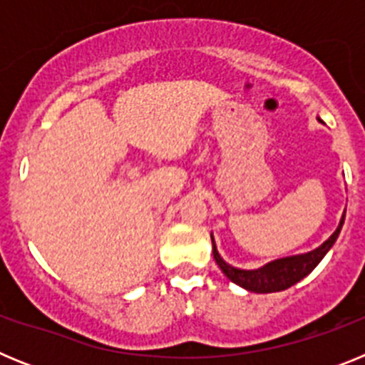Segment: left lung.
Segmentation results:
<instances>
[{"label":"left lung","mask_w":365,"mask_h":365,"mask_svg":"<svg viewBox=\"0 0 365 365\" xmlns=\"http://www.w3.org/2000/svg\"><path fill=\"white\" fill-rule=\"evenodd\" d=\"M344 219L346 214L341 217L340 225L334 230V234L325 241L322 247H318L316 250L307 254H302V256H292V257H283V259L272 261L269 265H265L263 269L257 270H241L230 267L227 261L219 256L217 248H215L214 237H212V245H214V259L219 265V269L225 272L230 282H234L235 285L243 287L250 292H279L285 291L289 287H292L294 283H298L299 279H303L307 274H311L314 270V267L324 259L325 254L329 252V248L333 247L334 241H336L338 234L341 230V225H344Z\"/></svg>","instance_id":"left-lung-1"}]
</instances>
